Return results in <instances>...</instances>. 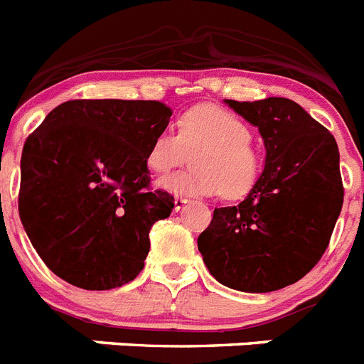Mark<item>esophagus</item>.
Returning a JSON list of instances; mask_svg holds the SVG:
<instances>
[{
    "label": "esophagus",
    "mask_w": 364,
    "mask_h": 364,
    "mask_svg": "<svg viewBox=\"0 0 364 364\" xmlns=\"http://www.w3.org/2000/svg\"><path fill=\"white\" fill-rule=\"evenodd\" d=\"M188 203H189L188 198L176 197V198H175V212H180V210H182V208H184Z\"/></svg>",
    "instance_id": "esophagus-1"
}]
</instances>
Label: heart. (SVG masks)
Wrapping results in <instances>:
<instances>
[{"mask_svg":"<svg viewBox=\"0 0 364 364\" xmlns=\"http://www.w3.org/2000/svg\"><path fill=\"white\" fill-rule=\"evenodd\" d=\"M252 132L241 117L215 105L189 108L178 119V134L158 132L147 151V167L158 175L180 167L195 152L193 169L158 180V188L176 197L241 198L262 176V154L250 144Z\"/></svg>","mask_w":364,"mask_h":364,"instance_id":"obj_1","label":"heart"}]
</instances>
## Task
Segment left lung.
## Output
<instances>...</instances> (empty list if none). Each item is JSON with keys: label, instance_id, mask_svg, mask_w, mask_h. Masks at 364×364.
Here are the masks:
<instances>
[{"label": "left lung", "instance_id": "8db88e82", "mask_svg": "<svg viewBox=\"0 0 364 364\" xmlns=\"http://www.w3.org/2000/svg\"><path fill=\"white\" fill-rule=\"evenodd\" d=\"M225 102L257 127L265 167L243 203L213 210L198 250L219 284L271 293L304 278L330 245L344 197L338 147L291 99Z\"/></svg>", "mask_w": 364, "mask_h": 364}]
</instances>
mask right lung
<instances>
[{
  "label": "right lung",
  "mask_w": 364,
  "mask_h": 364,
  "mask_svg": "<svg viewBox=\"0 0 364 364\" xmlns=\"http://www.w3.org/2000/svg\"><path fill=\"white\" fill-rule=\"evenodd\" d=\"M171 114L158 101L75 99L27 138L18 210L58 278L107 291L141 272L152 225L175 208L169 193L149 189L147 169L149 147Z\"/></svg>",
  "instance_id": "1"
}]
</instances>
